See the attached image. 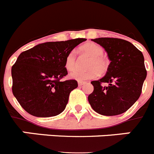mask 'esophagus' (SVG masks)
<instances>
[{
  "instance_id": "34e87169",
  "label": "esophagus",
  "mask_w": 154,
  "mask_h": 154,
  "mask_svg": "<svg viewBox=\"0 0 154 154\" xmlns=\"http://www.w3.org/2000/svg\"><path fill=\"white\" fill-rule=\"evenodd\" d=\"M78 84H79V86H82V85H84V84H85V82H78Z\"/></svg>"
}]
</instances>
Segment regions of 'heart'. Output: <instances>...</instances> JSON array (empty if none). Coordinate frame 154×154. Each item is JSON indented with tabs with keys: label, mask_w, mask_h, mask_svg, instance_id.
<instances>
[{
	"label": "heart",
	"mask_w": 154,
	"mask_h": 154,
	"mask_svg": "<svg viewBox=\"0 0 154 154\" xmlns=\"http://www.w3.org/2000/svg\"><path fill=\"white\" fill-rule=\"evenodd\" d=\"M81 51L91 57L88 67V70H75L70 74V78L77 81H85L96 78L99 73H104L107 70L108 63L103 56V47L93 42H89L80 48ZM76 57L74 50L69 51L65 60V67L68 71H73L75 69Z\"/></svg>",
	"instance_id": "1"
}]
</instances>
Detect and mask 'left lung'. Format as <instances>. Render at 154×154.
Segmentation results:
<instances>
[{
	"mask_svg": "<svg viewBox=\"0 0 154 154\" xmlns=\"http://www.w3.org/2000/svg\"><path fill=\"white\" fill-rule=\"evenodd\" d=\"M110 60L107 72L101 79L92 81L94 90L88 97L93 110L103 116H116L127 111L140 98L146 77L142 52L128 41L99 38ZM102 83L108 85L102 86Z\"/></svg>",
	"mask_w": 154,
	"mask_h": 154,
	"instance_id": "1",
	"label": "left lung"
}]
</instances>
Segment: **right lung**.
Returning a JSON list of instances; mask_svg holds the SVG:
<instances>
[{
	"instance_id": "1",
	"label": "right lung",
	"mask_w": 154,
	"mask_h": 154,
	"mask_svg": "<svg viewBox=\"0 0 154 154\" xmlns=\"http://www.w3.org/2000/svg\"><path fill=\"white\" fill-rule=\"evenodd\" d=\"M85 38L45 42L20 54L11 68L12 92L26 112L50 117L64 111L69 94L78 87L75 79L62 81L65 58Z\"/></svg>"
}]
</instances>
